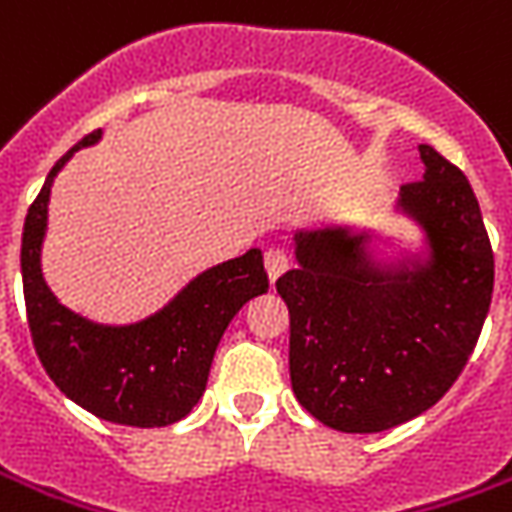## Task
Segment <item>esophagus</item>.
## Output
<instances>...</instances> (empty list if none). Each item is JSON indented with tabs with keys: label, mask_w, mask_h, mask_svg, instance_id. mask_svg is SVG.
Wrapping results in <instances>:
<instances>
[{
	"label": "esophagus",
	"mask_w": 512,
	"mask_h": 512,
	"mask_svg": "<svg viewBox=\"0 0 512 512\" xmlns=\"http://www.w3.org/2000/svg\"><path fill=\"white\" fill-rule=\"evenodd\" d=\"M263 263H266V271H269V280H277L288 269V255H285V249H280V246H271V249H266V255H263Z\"/></svg>",
	"instance_id": "obj_1"
}]
</instances>
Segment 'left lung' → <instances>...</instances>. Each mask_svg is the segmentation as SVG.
<instances>
[{
  "mask_svg": "<svg viewBox=\"0 0 512 512\" xmlns=\"http://www.w3.org/2000/svg\"><path fill=\"white\" fill-rule=\"evenodd\" d=\"M423 179L401 204L423 221L431 266L381 277L344 232L297 235V269L277 280L288 305L297 401L339 431H384L431 409L474 353L493 294V249L474 187L420 145Z\"/></svg>",
  "mask_w": 512,
  "mask_h": 512,
  "instance_id": "left-lung-1",
  "label": "left lung"
}]
</instances>
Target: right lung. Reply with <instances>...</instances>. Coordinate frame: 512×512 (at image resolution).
Masks as SVG:
<instances>
[{"instance_id": "1", "label": "right lung", "mask_w": 512, "mask_h": 512, "mask_svg": "<svg viewBox=\"0 0 512 512\" xmlns=\"http://www.w3.org/2000/svg\"><path fill=\"white\" fill-rule=\"evenodd\" d=\"M92 131L52 165L41 193L27 210L22 235V280L27 325L38 358L66 398L86 412L123 426H170L204 395L215 347L232 316L269 288L263 255L243 257L204 271L165 311L131 328H100L52 297L41 277V238L55 173Z\"/></svg>"}]
</instances>
